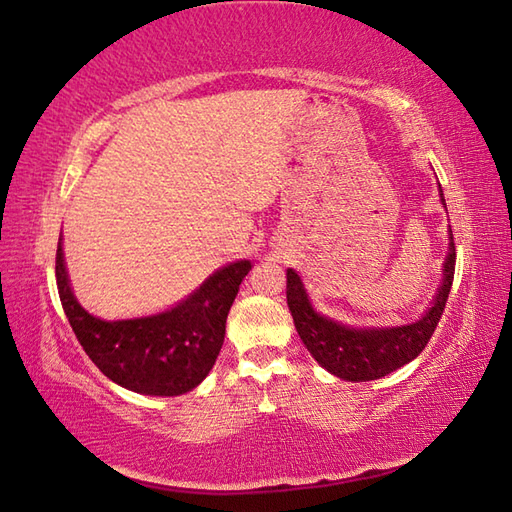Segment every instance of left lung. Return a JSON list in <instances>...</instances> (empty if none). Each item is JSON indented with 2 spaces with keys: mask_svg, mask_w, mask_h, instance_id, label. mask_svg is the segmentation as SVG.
<instances>
[{
  "mask_svg": "<svg viewBox=\"0 0 512 512\" xmlns=\"http://www.w3.org/2000/svg\"><path fill=\"white\" fill-rule=\"evenodd\" d=\"M453 271H456V243L449 227V254L434 304L418 322L407 326L350 328L328 320L313 309L302 280L293 269H287V304L300 339L322 368L344 381H372L399 370L423 352L445 311Z\"/></svg>",
  "mask_w": 512,
  "mask_h": 512,
  "instance_id": "1",
  "label": "left lung"
}]
</instances>
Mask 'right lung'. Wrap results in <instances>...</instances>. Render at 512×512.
Returning a JSON list of instances; mask_svg holds the SVG:
<instances>
[{"label":"right lung","mask_w":512,"mask_h":512,"mask_svg":"<svg viewBox=\"0 0 512 512\" xmlns=\"http://www.w3.org/2000/svg\"><path fill=\"white\" fill-rule=\"evenodd\" d=\"M249 269V260L219 269L166 313L105 322L76 302L61 238L56 247V287L76 339L105 377L149 396L184 394L208 377L223 346L227 313Z\"/></svg>","instance_id":"right-lung-1"}]
</instances>
